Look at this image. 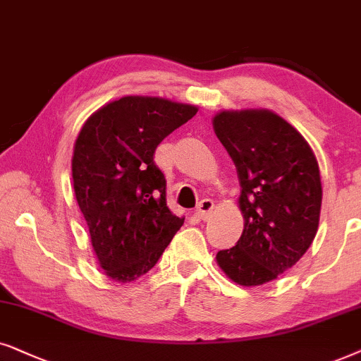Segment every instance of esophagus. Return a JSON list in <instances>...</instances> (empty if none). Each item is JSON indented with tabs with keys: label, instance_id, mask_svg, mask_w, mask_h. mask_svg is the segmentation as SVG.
Returning <instances> with one entry per match:
<instances>
[{
	"label": "esophagus",
	"instance_id": "obj_1",
	"mask_svg": "<svg viewBox=\"0 0 361 361\" xmlns=\"http://www.w3.org/2000/svg\"><path fill=\"white\" fill-rule=\"evenodd\" d=\"M214 208V203L211 200H203L198 204V208L195 209V216L198 219H208V216L211 214V211Z\"/></svg>",
	"mask_w": 361,
	"mask_h": 361
}]
</instances>
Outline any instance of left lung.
I'll return each mask as SVG.
<instances>
[{
    "label": "left lung",
    "instance_id": "left-lung-1",
    "mask_svg": "<svg viewBox=\"0 0 361 361\" xmlns=\"http://www.w3.org/2000/svg\"><path fill=\"white\" fill-rule=\"evenodd\" d=\"M216 137L236 165L244 229L236 246L216 254L231 281L262 286L304 256L319 229L322 181L309 142L267 109L221 110Z\"/></svg>",
    "mask_w": 361,
    "mask_h": 361
}]
</instances>
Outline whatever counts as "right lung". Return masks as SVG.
<instances>
[{"label":"right lung","mask_w":361,"mask_h":361,"mask_svg":"<svg viewBox=\"0 0 361 361\" xmlns=\"http://www.w3.org/2000/svg\"><path fill=\"white\" fill-rule=\"evenodd\" d=\"M196 112V105L170 99L125 95L95 110L75 138V200L99 266L115 282L150 271L183 226V216L168 208L153 153Z\"/></svg>","instance_id":"add662e5"}]
</instances>
